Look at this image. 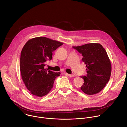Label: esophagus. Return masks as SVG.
Returning <instances> with one entry per match:
<instances>
[{"label":"esophagus","instance_id":"esophagus-1","mask_svg":"<svg viewBox=\"0 0 127 127\" xmlns=\"http://www.w3.org/2000/svg\"><path fill=\"white\" fill-rule=\"evenodd\" d=\"M66 74L67 75H68V77H70V78H72V77H74V74H68V73H66Z\"/></svg>","mask_w":127,"mask_h":127}]
</instances>
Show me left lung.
Returning a JSON list of instances; mask_svg holds the SVG:
<instances>
[{
	"label": "left lung",
	"mask_w": 127,
	"mask_h": 127,
	"mask_svg": "<svg viewBox=\"0 0 127 127\" xmlns=\"http://www.w3.org/2000/svg\"><path fill=\"white\" fill-rule=\"evenodd\" d=\"M72 47L82 55V61L87 67V75L81 77L84 80L82 91L93 95L102 91L108 83L112 66L105 49L98 43H91Z\"/></svg>",
	"instance_id": "8db88e82"
}]
</instances>
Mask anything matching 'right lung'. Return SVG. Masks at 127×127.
<instances>
[{
	"label": "right lung",
	"mask_w": 127,
	"mask_h": 127,
	"mask_svg": "<svg viewBox=\"0 0 127 127\" xmlns=\"http://www.w3.org/2000/svg\"><path fill=\"white\" fill-rule=\"evenodd\" d=\"M64 43L45 37L28 40L20 54V68L22 81L34 95L42 97L52 90L56 78L61 74L45 68V62L51 60L53 52Z\"/></svg>",
	"instance_id": "obj_1"
}]
</instances>
